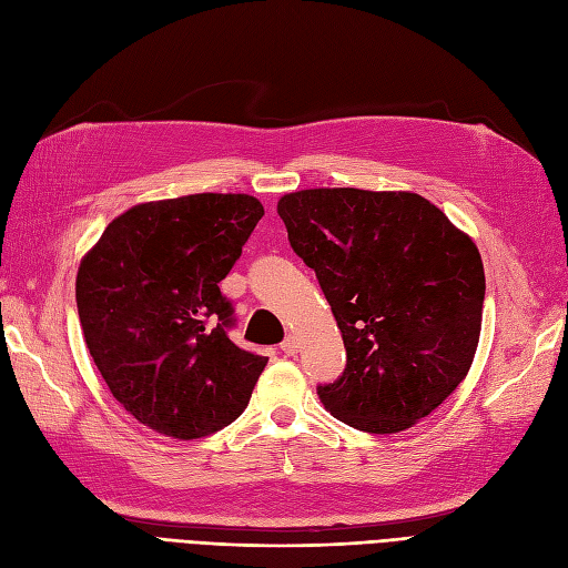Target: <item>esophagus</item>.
<instances>
[{"instance_id": "obj_1", "label": "esophagus", "mask_w": 568, "mask_h": 568, "mask_svg": "<svg viewBox=\"0 0 568 568\" xmlns=\"http://www.w3.org/2000/svg\"><path fill=\"white\" fill-rule=\"evenodd\" d=\"M282 351H284L286 355H296V353L301 351V343H298V338H296L294 334H288V336L282 341Z\"/></svg>"}]
</instances>
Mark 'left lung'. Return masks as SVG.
I'll return each instance as SVG.
<instances>
[{"mask_svg":"<svg viewBox=\"0 0 568 568\" xmlns=\"http://www.w3.org/2000/svg\"><path fill=\"white\" fill-rule=\"evenodd\" d=\"M277 213L346 346V369L317 386L322 405L367 434L432 415L478 346L486 274L471 239L409 192L303 189Z\"/></svg>","mask_w":568,"mask_h":568,"instance_id":"1","label":"left lung"}]
</instances>
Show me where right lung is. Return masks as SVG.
Instances as JSON below:
<instances>
[{
  "label": "right lung",
  "mask_w": 568,
  "mask_h": 568,
  "mask_svg": "<svg viewBox=\"0 0 568 568\" xmlns=\"http://www.w3.org/2000/svg\"><path fill=\"white\" fill-rule=\"evenodd\" d=\"M265 215L246 194L140 203L115 217L78 270V315L113 398L180 440L211 436L246 409L267 357L227 336L220 282Z\"/></svg>",
  "instance_id": "right-lung-1"
}]
</instances>
